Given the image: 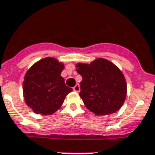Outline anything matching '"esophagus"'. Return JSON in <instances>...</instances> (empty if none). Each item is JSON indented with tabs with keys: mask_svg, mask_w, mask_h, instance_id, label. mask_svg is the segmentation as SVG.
Listing matches in <instances>:
<instances>
[{
	"mask_svg": "<svg viewBox=\"0 0 155 155\" xmlns=\"http://www.w3.org/2000/svg\"><path fill=\"white\" fill-rule=\"evenodd\" d=\"M73 90H74V91H75V92H80V85H79V84H76V85H75V87H73Z\"/></svg>",
	"mask_w": 155,
	"mask_h": 155,
	"instance_id": "esophagus-1",
	"label": "esophagus"
}]
</instances>
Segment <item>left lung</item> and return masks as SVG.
Here are the masks:
<instances>
[{
	"label": "left lung",
	"instance_id": "obj_1",
	"mask_svg": "<svg viewBox=\"0 0 155 155\" xmlns=\"http://www.w3.org/2000/svg\"><path fill=\"white\" fill-rule=\"evenodd\" d=\"M81 75L80 96L90 111L98 116L118 111L127 94V84L122 71L111 61L97 58L90 64L79 63Z\"/></svg>",
	"mask_w": 155,
	"mask_h": 155
}]
</instances>
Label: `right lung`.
<instances>
[{"mask_svg": "<svg viewBox=\"0 0 155 155\" xmlns=\"http://www.w3.org/2000/svg\"><path fill=\"white\" fill-rule=\"evenodd\" d=\"M64 64L56 58H45L34 64L26 72L23 94L34 113L51 115L62 106L72 89L65 85L61 75Z\"/></svg>", "mask_w": 155, "mask_h": 155, "instance_id": "right-lung-1", "label": "right lung"}]
</instances>
